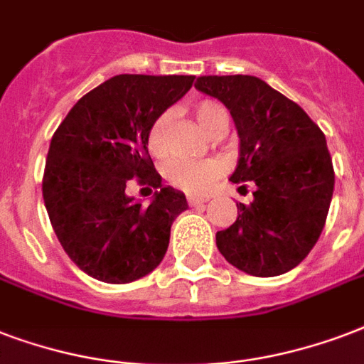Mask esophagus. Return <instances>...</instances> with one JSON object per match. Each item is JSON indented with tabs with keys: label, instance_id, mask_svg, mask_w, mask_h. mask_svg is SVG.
Listing matches in <instances>:
<instances>
[{
	"label": "esophagus",
	"instance_id": "esophagus-1",
	"mask_svg": "<svg viewBox=\"0 0 364 364\" xmlns=\"http://www.w3.org/2000/svg\"><path fill=\"white\" fill-rule=\"evenodd\" d=\"M204 202H208L206 196H188V204L191 206H198V204H204Z\"/></svg>",
	"mask_w": 364,
	"mask_h": 364
}]
</instances>
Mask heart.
Here are the masks:
<instances>
[{"label": "heart", "mask_w": 364, "mask_h": 364, "mask_svg": "<svg viewBox=\"0 0 364 364\" xmlns=\"http://www.w3.org/2000/svg\"><path fill=\"white\" fill-rule=\"evenodd\" d=\"M194 118L198 122V126L206 135L219 129V127H227V110L221 105L213 101H202L194 108ZM170 122V114L164 112L154 120L149 132V149L152 154L160 156L164 152V129ZM218 162L212 160H204V162H194V160H173L166 166V177L171 185L177 188L188 191V193H200L210 185V183L219 176Z\"/></svg>", "instance_id": "heart-1"}]
</instances>
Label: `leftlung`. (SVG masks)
<instances>
[{
	"mask_svg": "<svg viewBox=\"0 0 364 364\" xmlns=\"http://www.w3.org/2000/svg\"><path fill=\"white\" fill-rule=\"evenodd\" d=\"M194 87L231 112L238 135L232 183L256 185L248 206L218 231L221 256L254 277L294 269L323 232L334 193L324 133L304 108L256 76H200Z\"/></svg>",
	"mask_w": 364,
	"mask_h": 364,
	"instance_id": "obj_1",
	"label": "left lung"
}]
</instances>
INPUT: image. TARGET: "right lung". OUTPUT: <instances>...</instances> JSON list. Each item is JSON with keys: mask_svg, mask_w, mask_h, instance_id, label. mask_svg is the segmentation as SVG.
I'll return each instance as SVG.
<instances>
[{"mask_svg": "<svg viewBox=\"0 0 364 364\" xmlns=\"http://www.w3.org/2000/svg\"><path fill=\"white\" fill-rule=\"evenodd\" d=\"M193 82L176 74L110 77L83 95L53 135L43 202L60 246L97 281H137L168 252L171 225L188 204L181 191L160 183L149 132ZM133 176L159 188L149 207L127 196Z\"/></svg>", "mask_w": 364, "mask_h": 364, "instance_id": "right-lung-1", "label": "right lung"}]
</instances>
